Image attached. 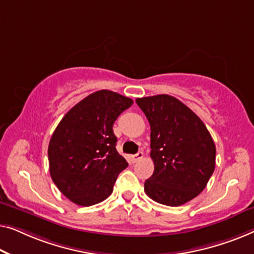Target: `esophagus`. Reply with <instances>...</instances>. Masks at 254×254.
<instances>
[{"instance_id":"34e87169","label":"esophagus","mask_w":254,"mask_h":254,"mask_svg":"<svg viewBox=\"0 0 254 254\" xmlns=\"http://www.w3.org/2000/svg\"><path fill=\"white\" fill-rule=\"evenodd\" d=\"M142 158H144V153L138 152L137 154H134V155L131 156V160H132V162H138L139 160H141Z\"/></svg>"}]
</instances>
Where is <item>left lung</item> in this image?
Masks as SVG:
<instances>
[{"mask_svg": "<svg viewBox=\"0 0 254 254\" xmlns=\"http://www.w3.org/2000/svg\"><path fill=\"white\" fill-rule=\"evenodd\" d=\"M151 126L154 173L146 194L167 206H181L206 188L215 169L216 148L202 121L180 100L167 94L135 100Z\"/></svg>", "mask_w": 254, "mask_h": 254, "instance_id": "obj_1", "label": "left lung"}]
</instances>
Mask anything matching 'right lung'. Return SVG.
<instances>
[{"mask_svg": "<svg viewBox=\"0 0 254 254\" xmlns=\"http://www.w3.org/2000/svg\"><path fill=\"white\" fill-rule=\"evenodd\" d=\"M133 101L101 90L78 102L53 133L48 146L52 180L67 199L92 206L112 194L127 160L116 151L113 126Z\"/></svg>", "mask_w": 254, "mask_h": 254, "instance_id": "obj_1", "label": "right lung"}]
</instances>
